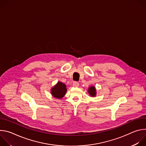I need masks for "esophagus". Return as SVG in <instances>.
<instances>
[{"instance_id": "esophagus-1", "label": "esophagus", "mask_w": 146, "mask_h": 146, "mask_svg": "<svg viewBox=\"0 0 146 146\" xmlns=\"http://www.w3.org/2000/svg\"><path fill=\"white\" fill-rule=\"evenodd\" d=\"M73 86L74 87H78L79 86V83L77 81H74L73 83Z\"/></svg>"}]
</instances>
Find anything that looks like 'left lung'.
Segmentation results:
<instances>
[{"label":"left lung","mask_w":146,"mask_h":146,"mask_svg":"<svg viewBox=\"0 0 146 146\" xmlns=\"http://www.w3.org/2000/svg\"><path fill=\"white\" fill-rule=\"evenodd\" d=\"M88 92L89 95L92 97H95L96 95V90L95 87L92 86L88 88Z\"/></svg>","instance_id":"8db88e82"}]
</instances>
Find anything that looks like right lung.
<instances>
[{
	"label": "right lung",
	"instance_id": "1",
	"mask_svg": "<svg viewBox=\"0 0 146 146\" xmlns=\"http://www.w3.org/2000/svg\"><path fill=\"white\" fill-rule=\"evenodd\" d=\"M66 92V86L60 81H58L51 89V94L52 96L56 99H61L63 98L65 95Z\"/></svg>",
	"mask_w": 146,
	"mask_h": 146
}]
</instances>
